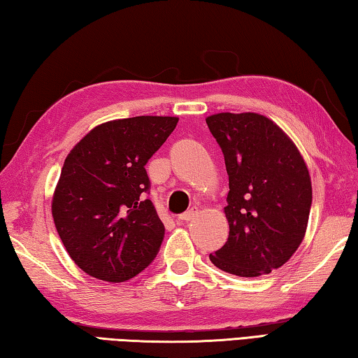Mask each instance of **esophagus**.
<instances>
[{
	"instance_id": "1",
	"label": "esophagus",
	"mask_w": 358,
	"mask_h": 358,
	"mask_svg": "<svg viewBox=\"0 0 358 358\" xmlns=\"http://www.w3.org/2000/svg\"><path fill=\"white\" fill-rule=\"evenodd\" d=\"M196 215H197V208H189L187 211H185L183 215H180V221L187 222V221L194 220V216H196Z\"/></svg>"
}]
</instances>
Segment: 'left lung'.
<instances>
[{
    "label": "left lung",
    "mask_w": 358,
    "mask_h": 358,
    "mask_svg": "<svg viewBox=\"0 0 358 358\" xmlns=\"http://www.w3.org/2000/svg\"><path fill=\"white\" fill-rule=\"evenodd\" d=\"M207 124L229 175V238L210 260L230 275H268L292 257L305 237L313 202L310 172L294 142L264 115L216 113Z\"/></svg>",
    "instance_id": "8db88e82"
}]
</instances>
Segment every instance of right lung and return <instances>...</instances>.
I'll use <instances>...</instances> for the list:
<instances>
[{
    "label": "right lung",
    "instance_id": "right-lung-1",
    "mask_svg": "<svg viewBox=\"0 0 358 358\" xmlns=\"http://www.w3.org/2000/svg\"><path fill=\"white\" fill-rule=\"evenodd\" d=\"M177 123V117L107 121L66 157L52 215L66 251L85 273L123 282L155 260L166 229L147 199L145 166Z\"/></svg>",
    "mask_w": 358,
    "mask_h": 358
}]
</instances>
